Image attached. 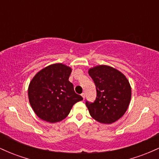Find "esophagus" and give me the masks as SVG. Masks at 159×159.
<instances>
[{
    "label": "esophagus",
    "mask_w": 159,
    "mask_h": 159,
    "mask_svg": "<svg viewBox=\"0 0 159 159\" xmlns=\"http://www.w3.org/2000/svg\"><path fill=\"white\" fill-rule=\"evenodd\" d=\"M81 96H82V98H83V99L84 100V98H85V93H81Z\"/></svg>",
    "instance_id": "obj_1"
}]
</instances>
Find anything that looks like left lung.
<instances>
[{
  "label": "left lung",
  "instance_id": "obj_1",
  "mask_svg": "<svg viewBox=\"0 0 159 159\" xmlns=\"http://www.w3.org/2000/svg\"><path fill=\"white\" fill-rule=\"evenodd\" d=\"M88 73L96 88V100L86 101L90 116L101 123H114L123 116L130 103V84L122 72L108 66H95Z\"/></svg>",
  "mask_w": 159,
  "mask_h": 159
}]
</instances>
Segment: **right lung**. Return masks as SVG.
Instances as JSON below:
<instances>
[{
	"label": "right lung",
	"instance_id": "obj_1",
	"mask_svg": "<svg viewBox=\"0 0 159 159\" xmlns=\"http://www.w3.org/2000/svg\"><path fill=\"white\" fill-rule=\"evenodd\" d=\"M72 69L62 63L40 70L30 81L28 98L35 114L48 123L65 119L73 105L83 100L69 81Z\"/></svg>",
	"mask_w": 159,
	"mask_h": 159
}]
</instances>
